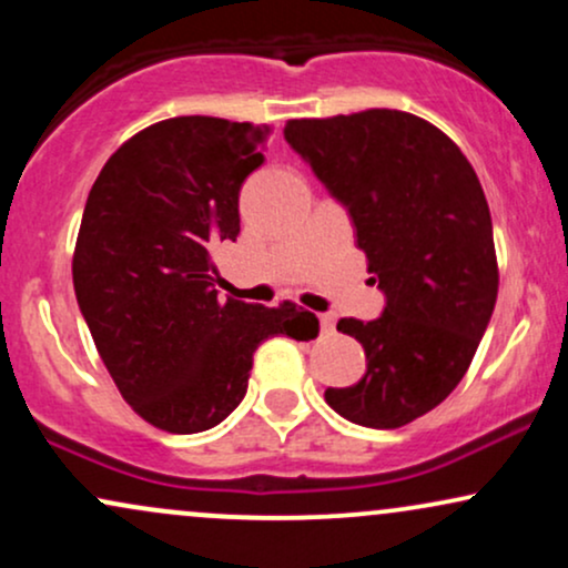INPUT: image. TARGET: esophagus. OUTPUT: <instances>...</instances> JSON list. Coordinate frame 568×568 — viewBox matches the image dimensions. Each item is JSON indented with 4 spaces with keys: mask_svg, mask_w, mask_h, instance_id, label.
<instances>
[{
    "mask_svg": "<svg viewBox=\"0 0 568 568\" xmlns=\"http://www.w3.org/2000/svg\"><path fill=\"white\" fill-rule=\"evenodd\" d=\"M321 328H323V334H334V331H336V315H331V312H323Z\"/></svg>",
    "mask_w": 568,
    "mask_h": 568,
    "instance_id": "34e87169",
    "label": "esophagus"
}]
</instances>
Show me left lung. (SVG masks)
<instances>
[{
  "mask_svg": "<svg viewBox=\"0 0 568 568\" xmlns=\"http://www.w3.org/2000/svg\"><path fill=\"white\" fill-rule=\"evenodd\" d=\"M283 135L349 213L384 293L376 321H338L366 349V374L325 403L363 427L408 425L454 393L497 304L478 175L446 133L395 109L291 120Z\"/></svg>",
  "mask_w": 568,
  "mask_h": 568,
  "instance_id": "8db88e82",
  "label": "left lung"
}]
</instances>
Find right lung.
I'll return each mask as SVG.
<instances>
[{"instance_id": "right-lung-1", "label": "right lung", "mask_w": 568, "mask_h": 568, "mask_svg": "<svg viewBox=\"0 0 568 568\" xmlns=\"http://www.w3.org/2000/svg\"><path fill=\"white\" fill-rule=\"evenodd\" d=\"M266 133L173 116L122 143L88 194L71 264L77 304L116 389L168 433L224 422L264 338L310 342L321 328L293 302H224L216 291L211 251L237 240L240 186L262 168Z\"/></svg>"}]
</instances>
